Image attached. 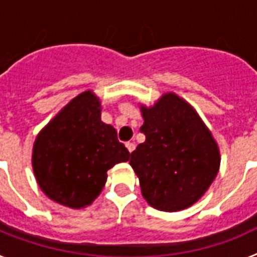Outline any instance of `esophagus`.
<instances>
[{"mask_svg": "<svg viewBox=\"0 0 257 257\" xmlns=\"http://www.w3.org/2000/svg\"><path fill=\"white\" fill-rule=\"evenodd\" d=\"M126 148L128 149V152H130V153H133L134 151H135V144H134V143H126Z\"/></svg>", "mask_w": 257, "mask_h": 257, "instance_id": "1", "label": "esophagus"}]
</instances>
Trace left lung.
Here are the masks:
<instances>
[{"label":"left lung","mask_w":257,"mask_h":257,"mask_svg":"<svg viewBox=\"0 0 257 257\" xmlns=\"http://www.w3.org/2000/svg\"><path fill=\"white\" fill-rule=\"evenodd\" d=\"M145 142L131 153L144 198L152 207L180 211L198 201L220 165L212 135L194 109L175 94L142 108Z\"/></svg>","instance_id":"left-lung-1"}]
</instances>
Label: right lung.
I'll return each instance as SVG.
<instances>
[{"label": "right lung", "instance_id": "right-lung-1", "mask_svg": "<svg viewBox=\"0 0 257 257\" xmlns=\"http://www.w3.org/2000/svg\"><path fill=\"white\" fill-rule=\"evenodd\" d=\"M100 110L99 99L82 92L37 136L33 171L52 201L73 208L90 205L105 185L106 171L130 158L117 131L101 122Z\"/></svg>", "mask_w": 257, "mask_h": 257}]
</instances>
